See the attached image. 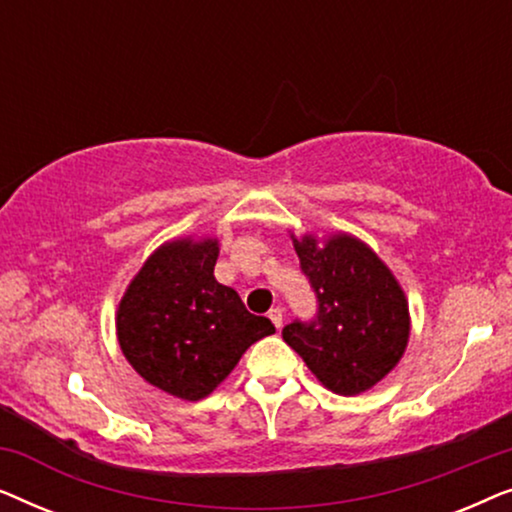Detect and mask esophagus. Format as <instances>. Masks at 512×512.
Listing matches in <instances>:
<instances>
[{
    "instance_id": "obj_1",
    "label": "esophagus",
    "mask_w": 512,
    "mask_h": 512,
    "mask_svg": "<svg viewBox=\"0 0 512 512\" xmlns=\"http://www.w3.org/2000/svg\"><path fill=\"white\" fill-rule=\"evenodd\" d=\"M268 317L272 324H275V328H282V321H284V310L282 307H272V310L268 312Z\"/></svg>"
}]
</instances>
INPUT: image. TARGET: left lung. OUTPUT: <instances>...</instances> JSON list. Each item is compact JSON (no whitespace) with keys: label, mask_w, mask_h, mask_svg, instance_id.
Segmentation results:
<instances>
[{"label":"left lung","mask_w":512,"mask_h":512,"mask_svg":"<svg viewBox=\"0 0 512 512\" xmlns=\"http://www.w3.org/2000/svg\"><path fill=\"white\" fill-rule=\"evenodd\" d=\"M293 244L317 312L286 324L282 338L335 394H361L396 366L408 345L401 286L356 237L335 235L324 247L314 237Z\"/></svg>","instance_id":"1"}]
</instances>
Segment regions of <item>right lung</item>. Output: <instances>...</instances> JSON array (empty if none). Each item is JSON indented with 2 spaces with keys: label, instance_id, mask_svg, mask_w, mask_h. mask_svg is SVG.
Masks as SVG:
<instances>
[{
  "label": "right lung",
  "instance_id": "obj_1",
  "mask_svg": "<svg viewBox=\"0 0 512 512\" xmlns=\"http://www.w3.org/2000/svg\"><path fill=\"white\" fill-rule=\"evenodd\" d=\"M214 240L160 247L125 291L118 342L130 366L167 394L200 401L256 340L275 333L230 286L214 279Z\"/></svg>",
  "mask_w": 512,
  "mask_h": 512
}]
</instances>
